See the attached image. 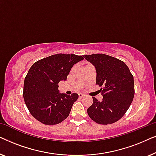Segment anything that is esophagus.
Here are the masks:
<instances>
[{
  "mask_svg": "<svg viewBox=\"0 0 156 156\" xmlns=\"http://www.w3.org/2000/svg\"><path fill=\"white\" fill-rule=\"evenodd\" d=\"M84 97V94H82V93L79 94V97L80 98H83Z\"/></svg>",
  "mask_w": 156,
  "mask_h": 156,
  "instance_id": "obj_1",
  "label": "esophagus"
}]
</instances>
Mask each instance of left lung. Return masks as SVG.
Listing matches in <instances>:
<instances>
[{
    "mask_svg": "<svg viewBox=\"0 0 156 156\" xmlns=\"http://www.w3.org/2000/svg\"><path fill=\"white\" fill-rule=\"evenodd\" d=\"M97 70L96 84L103 99L99 101L92 97L93 104L87 113L96 123L112 124L122 118L132 103L135 89L133 74L120 59L105 54L84 55Z\"/></svg>",
    "mask_w": 156,
    "mask_h": 156,
    "instance_id": "8db88e82",
    "label": "left lung"
}]
</instances>
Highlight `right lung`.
<instances>
[{
	"label": "right lung",
	"instance_id": "1",
	"mask_svg": "<svg viewBox=\"0 0 156 156\" xmlns=\"http://www.w3.org/2000/svg\"><path fill=\"white\" fill-rule=\"evenodd\" d=\"M84 55L57 54L40 59L30 68L24 81L23 98L34 118L45 125L61 123L69 116L77 94L59 92V82L67 80L74 64Z\"/></svg>",
	"mask_w": 156,
	"mask_h": 156
}]
</instances>
